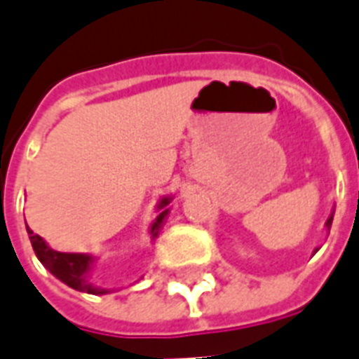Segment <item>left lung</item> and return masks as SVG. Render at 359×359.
<instances>
[{
	"instance_id": "1",
	"label": "left lung",
	"mask_w": 359,
	"mask_h": 359,
	"mask_svg": "<svg viewBox=\"0 0 359 359\" xmlns=\"http://www.w3.org/2000/svg\"><path fill=\"white\" fill-rule=\"evenodd\" d=\"M332 215H334V211H332L331 215H329V219H327V223H325V226H327V231H331V225H332ZM319 248H316V252ZM316 252H313V254H316Z\"/></svg>"
}]
</instances>
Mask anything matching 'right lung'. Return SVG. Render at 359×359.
<instances>
[{"instance_id":"1","label":"right lung","mask_w":359,"mask_h":359,"mask_svg":"<svg viewBox=\"0 0 359 359\" xmlns=\"http://www.w3.org/2000/svg\"><path fill=\"white\" fill-rule=\"evenodd\" d=\"M171 198L165 196L157 203V217L154 219V223L149 226V238L151 242L156 241L159 233H161V226H163L165 219L169 215V205ZM28 236L32 242V248H34L36 257L40 259V264L50 271L53 277H57L61 283H65L67 286H71L79 292H88V294H107L111 290L107 288H100L90 280V271L94 265L95 257L90 254H69V252H57V250H51L48 246V242L43 241L40 234H34L27 226Z\"/></svg>"}]
</instances>
